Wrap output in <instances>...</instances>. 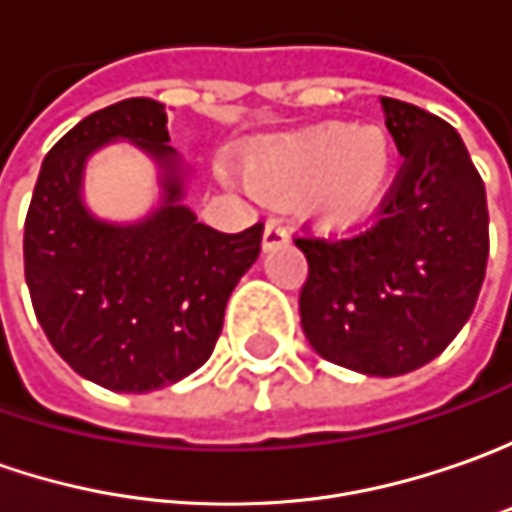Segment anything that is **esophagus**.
<instances>
[{
  "label": "esophagus",
  "instance_id": "esophagus-1",
  "mask_svg": "<svg viewBox=\"0 0 512 512\" xmlns=\"http://www.w3.org/2000/svg\"><path fill=\"white\" fill-rule=\"evenodd\" d=\"M286 240H289V229L277 221V218H269L266 229H263V249H274V246H280Z\"/></svg>",
  "mask_w": 512,
  "mask_h": 512
}]
</instances>
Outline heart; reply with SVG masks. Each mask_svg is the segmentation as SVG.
<instances>
[{"label":"heart","instance_id":"obj_1","mask_svg":"<svg viewBox=\"0 0 512 512\" xmlns=\"http://www.w3.org/2000/svg\"><path fill=\"white\" fill-rule=\"evenodd\" d=\"M394 172V144L382 127L326 124L246 155V175L263 195H306L328 223L368 215Z\"/></svg>","mask_w":512,"mask_h":512}]
</instances>
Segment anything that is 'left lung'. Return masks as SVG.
I'll list each match as a JSON object with an SVG mask.
<instances>
[{
  "label": "left lung",
  "instance_id": "left-lung-1",
  "mask_svg": "<svg viewBox=\"0 0 512 512\" xmlns=\"http://www.w3.org/2000/svg\"><path fill=\"white\" fill-rule=\"evenodd\" d=\"M402 167L377 218L294 243L309 260L300 323L328 362L397 377L439 357L482 291L490 252L485 181L439 115L379 98Z\"/></svg>",
  "mask_w": 512,
  "mask_h": 512
}]
</instances>
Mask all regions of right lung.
<instances>
[{
  "mask_svg": "<svg viewBox=\"0 0 512 512\" xmlns=\"http://www.w3.org/2000/svg\"><path fill=\"white\" fill-rule=\"evenodd\" d=\"M130 137L165 169V206L144 224L96 222L78 198L83 161ZM167 107L124 98L87 115L47 152L25 218V280L62 360L110 391L144 394L209 360L238 280L260 255L263 223L218 232L181 203Z\"/></svg>",
  "mask_w": 512,
  "mask_h": 512,
  "instance_id": "1",
  "label": "right lung"
}]
</instances>
